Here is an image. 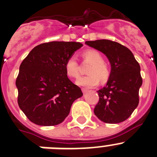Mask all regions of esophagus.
<instances>
[{"label": "esophagus", "instance_id": "esophagus-1", "mask_svg": "<svg viewBox=\"0 0 157 157\" xmlns=\"http://www.w3.org/2000/svg\"><path fill=\"white\" fill-rule=\"evenodd\" d=\"M82 92L83 93V94H86V93L87 92V90H86V89H83H83H82Z\"/></svg>", "mask_w": 157, "mask_h": 157}]
</instances>
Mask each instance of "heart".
<instances>
[{"mask_svg": "<svg viewBox=\"0 0 157 157\" xmlns=\"http://www.w3.org/2000/svg\"><path fill=\"white\" fill-rule=\"evenodd\" d=\"M85 61L91 63L88 68V76L81 77L77 80V84L83 87H94L98 85L99 79L104 82L109 76V70L105 65L103 57L98 51L94 50H87L82 54ZM65 74L70 78H77L79 76V67L77 60L74 57H71L67 60L64 64Z\"/></svg>", "mask_w": 157, "mask_h": 157, "instance_id": "obj_1", "label": "heart"}]
</instances>
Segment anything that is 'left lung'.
Listing matches in <instances>:
<instances>
[{
  "instance_id": "1",
  "label": "left lung",
  "mask_w": 157,
  "mask_h": 157,
  "mask_svg": "<svg viewBox=\"0 0 157 157\" xmlns=\"http://www.w3.org/2000/svg\"><path fill=\"white\" fill-rule=\"evenodd\" d=\"M85 44L104 54L111 65L106 85L97 91L99 101L94 113L106 124L126 121L139 104L143 83L139 63L128 48L117 42L97 40Z\"/></svg>"
}]
</instances>
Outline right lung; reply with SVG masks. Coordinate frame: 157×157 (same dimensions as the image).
<instances>
[{
  "label": "right lung",
  "instance_id": "right-lung-1",
  "mask_svg": "<svg viewBox=\"0 0 157 157\" xmlns=\"http://www.w3.org/2000/svg\"><path fill=\"white\" fill-rule=\"evenodd\" d=\"M83 44L52 41L35 47L21 63L16 80L17 103L26 117L40 126H55L83 96L65 74L64 64Z\"/></svg>",
  "mask_w": 157,
  "mask_h": 157
}]
</instances>
